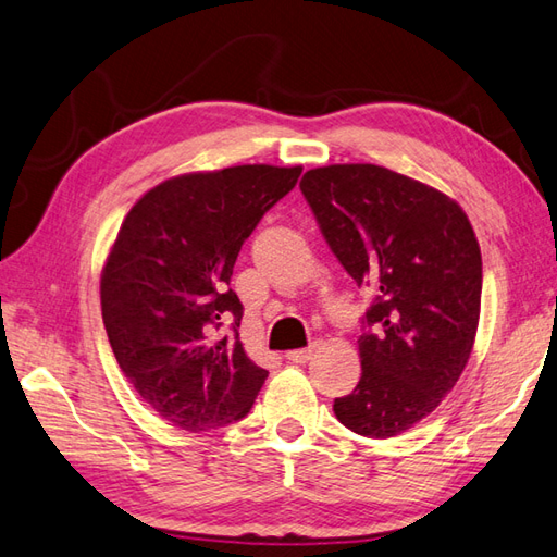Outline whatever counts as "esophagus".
Listing matches in <instances>:
<instances>
[{
    "label": "esophagus",
    "mask_w": 557,
    "mask_h": 557,
    "mask_svg": "<svg viewBox=\"0 0 557 557\" xmlns=\"http://www.w3.org/2000/svg\"><path fill=\"white\" fill-rule=\"evenodd\" d=\"M312 355H314V348L310 345V348H302V350H290V352H286V360H288V362H293V364H305V362H310V360H312Z\"/></svg>",
    "instance_id": "1"
}]
</instances>
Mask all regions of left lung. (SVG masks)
Here are the masks:
<instances>
[{
    "instance_id": "obj_1",
    "label": "left lung",
    "mask_w": 557,
    "mask_h": 557,
    "mask_svg": "<svg viewBox=\"0 0 557 557\" xmlns=\"http://www.w3.org/2000/svg\"><path fill=\"white\" fill-rule=\"evenodd\" d=\"M300 190L331 252L374 293L357 341L360 383L333 412L360 436H398L436 410L474 348V228L448 195L376 164L310 169Z\"/></svg>"
}]
</instances>
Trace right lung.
<instances>
[{
	"label": "right lung",
	"instance_id": "add662e5",
	"mask_svg": "<svg viewBox=\"0 0 557 557\" xmlns=\"http://www.w3.org/2000/svg\"><path fill=\"white\" fill-rule=\"evenodd\" d=\"M302 166L243 164L154 185L123 219L102 269V319L121 372L185 431L238 422L269 376L238 338L231 276L243 243ZM228 323V334H219Z\"/></svg>",
	"mask_w": 557,
	"mask_h": 557
}]
</instances>
